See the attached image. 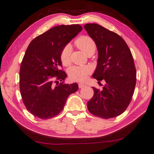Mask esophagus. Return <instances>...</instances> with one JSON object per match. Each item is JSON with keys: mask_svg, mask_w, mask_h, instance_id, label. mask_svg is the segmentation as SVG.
<instances>
[{"mask_svg": "<svg viewBox=\"0 0 154 154\" xmlns=\"http://www.w3.org/2000/svg\"><path fill=\"white\" fill-rule=\"evenodd\" d=\"M86 86L85 84H83V83H79V88H83Z\"/></svg>", "mask_w": 154, "mask_h": 154, "instance_id": "esophagus-1", "label": "esophagus"}]
</instances>
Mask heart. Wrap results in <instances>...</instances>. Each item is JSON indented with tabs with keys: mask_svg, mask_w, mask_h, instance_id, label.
I'll use <instances>...</instances> for the list:
<instances>
[{
	"mask_svg": "<svg viewBox=\"0 0 154 154\" xmlns=\"http://www.w3.org/2000/svg\"><path fill=\"white\" fill-rule=\"evenodd\" d=\"M75 44L86 54L91 51H94L96 49L95 42L88 36H82L77 38L75 41ZM71 52L72 48L70 45H66L62 49L60 60L64 65H68L71 62ZM90 72L91 68L88 66H72L69 69V76L72 81L83 82L86 79Z\"/></svg>",
	"mask_w": 154,
	"mask_h": 154,
	"instance_id": "b5f03b06",
	"label": "heart"
}]
</instances>
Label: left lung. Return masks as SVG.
Masks as SVG:
<instances>
[{
  "label": "left lung",
  "instance_id": "1",
  "mask_svg": "<svg viewBox=\"0 0 154 154\" xmlns=\"http://www.w3.org/2000/svg\"><path fill=\"white\" fill-rule=\"evenodd\" d=\"M84 28L96 43L98 58L96 79L105 81L102 90L93 87L94 96L88 109L94 116L103 119L123 113L131 101L136 85L137 71L133 57L125 41L118 34L97 24Z\"/></svg>",
  "mask_w": 154,
  "mask_h": 154
}]
</instances>
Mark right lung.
<instances>
[{"label":"right lung","instance_id":"right-lung-1","mask_svg":"<svg viewBox=\"0 0 154 154\" xmlns=\"http://www.w3.org/2000/svg\"><path fill=\"white\" fill-rule=\"evenodd\" d=\"M82 30L79 24L57 26L28 45L20 66V90L26 108L35 117L46 119L56 116L69 96L79 88L76 83H62L67 75L60 69V54ZM59 81L62 82L58 85Z\"/></svg>","mask_w":154,"mask_h":154}]
</instances>
